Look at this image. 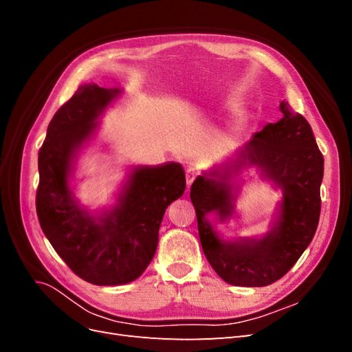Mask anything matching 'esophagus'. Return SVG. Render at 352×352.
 Instances as JSON below:
<instances>
[{
    "label": "esophagus",
    "instance_id": "esophagus-1",
    "mask_svg": "<svg viewBox=\"0 0 352 352\" xmlns=\"http://www.w3.org/2000/svg\"><path fill=\"white\" fill-rule=\"evenodd\" d=\"M197 176H198V172L194 167H189L186 170V185H188V188L192 185V182L197 179Z\"/></svg>",
    "mask_w": 352,
    "mask_h": 352
}]
</instances>
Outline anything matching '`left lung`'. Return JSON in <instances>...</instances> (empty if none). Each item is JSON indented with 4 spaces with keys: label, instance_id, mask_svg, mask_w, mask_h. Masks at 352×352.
Masks as SVG:
<instances>
[{
    "label": "left lung",
    "instance_id": "8db88e82",
    "mask_svg": "<svg viewBox=\"0 0 352 352\" xmlns=\"http://www.w3.org/2000/svg\"><path fill=\"white\" fill-rule=\"evenodd\" d=\"M282 119L269 123L221 170L202 173L190 186L202 251L220 278L235 286L260 287L289 272L313 241L320 217L324 160L311 126L280 102ZM257 166L284 190L280 211L267 236L260 240L223 241L205 219L216 210L221 221L232 214L237 189L230 184L241 168Z\"/></svg>",
    "mask_w": 352,
    "mask_h": 352
}]
</instances>
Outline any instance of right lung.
Returning a JSON list of instances; mask_svg holds the SVG:
<instances>
[{"label": "right lung", "mask_w": 352, "mask_h": 352, "mask_svg": "<svg viewBox=\"0 0 352 352\" xmlns=\"http://www.w3.org/2000/svg\"><path fill=\"white\" fill-rule=\"evenodd\" d=\"M120 89L85 83L48 124L38 157L36 214L52 248L80 279L124 285L151 263L166 208L185 192L179 163L135 167L117 204L100 216L79 207L69 185L78 151L97 132V119Z\"/></svg>", "instance_id": "obj_1"}]
</instances>
